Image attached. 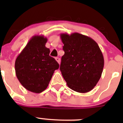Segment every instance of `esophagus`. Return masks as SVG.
<instances>
[{
  "label": "esophagus",
  "mask_w": 123,
  "mask_h": 123,
  "mask_svg": "<svg viewBox=\"0 0 123 123\" xmlns=\"http://www.w3.org/2000/svg\"><path fill=\"white\" fill-rule=\"evenodd\" d=\"M55 59L56 61L57 62H58V64H60V62H61V60H60V58H58V57H56V58H55Z\"/></svg>",
  "instance_id": "34e87169"
}]
</instances>
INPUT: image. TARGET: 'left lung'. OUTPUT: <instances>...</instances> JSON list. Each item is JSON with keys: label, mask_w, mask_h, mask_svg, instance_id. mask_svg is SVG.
<instances>
[{"label": "left lung", "mask_w": 123, "mask_h": 123, "mask_svg": "<svg viewBox=\"0 0 123 123\" xmlns=\"http://www.w3.org/2000/svg\"><path fill=\"white\" fill-rule=\"evenodd\" d=\"M64 44L60 70L67 86L79 93L92 90L101 77L103 54L92 38L78 33L60 34Z\"/></svg>", "instance_id": "1"}]
</instances>
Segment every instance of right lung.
Returning a JSON list of instances; mask_svg holds the SVG:
<instances>
[{"instance_id":"obj_1","label":"right lung","mask_w":123,"mask_h":123,"mask_svg":"<svg viewBox=\"0 0 123 123\" xmlns=\"http://www.w3.org/2000/svg\"><path fill=\"white\" fill-rule=\"evenodd\" d=\"M48 39L43 36L31 38L15 63L16 75L28 91L40 93L44 91L59 64L49 56L50 49L45 46Z\"/></svg>"}]
</instances>
